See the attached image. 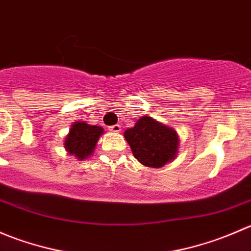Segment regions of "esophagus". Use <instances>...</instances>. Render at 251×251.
<instances>
[{"instance_id":"obj_1","label":"esophagus","mask_w":251,"mask_h":251,"mask_svg":"<svg viewBox=\"0 0 251 251\" xmlns=\"http://www.w3.org/2000/svg\"><path fill=\"white\" fill-rule=\"evenodd\" d=\"M109 130L111 132H120L121 131V126L119 124H115V125H111L109 126Z\"/></svg>"}]
</instances>
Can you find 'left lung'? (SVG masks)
Instances as JSON below:
<instances>
[{
    "mask_svg": "<svg viewBox=\"0 0 251 251\" xmlns=\"http://www.w3.org/2000/svg\"><path fill=\"white\" fill-rule=\"evenodd\" d=\"M124 137L130 144L133 156L148 168H163L178 153V135L174 128L142 116L135 126L127 128Z\"/></svg>",
    "mask_w": 251,
    "mask_h": 251,
    "instance_id": "1",
    "label": "left lung"
}]
</instances>
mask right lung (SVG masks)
<instances>
[{"mask_svg": "<svg viewBox=\"0 0 251 251\" xmlns=\"http://www.w3.org/2000/svg\"><path fill=\"white\" fill-rule=\"evenodd\" d=\"M104 132L103 127L88 125L85 121H76L72 125L69 133L64 141V148L72 155L76 156L78 160L87 159L93 153L100 140Z\"/></svg>", "mask_w": 251, "mask_h": 251, "instance_id": "obj_1", "label": "right lung"}]
</instances>
